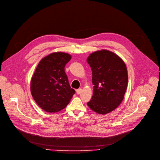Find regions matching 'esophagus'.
I'll return each mask as SVG.
<instances>
[{"label": "esophagus", "mask_w": 160, "mask_h": 160, "mask_svg": "<svg viewBox=\"0 0 160 160\" xmlns=\"http://www.w3.org/2000/svg\"><path fill=\"white\" fill-rule=\"evenodd\" d=\"M76 92H77L78 94H80L82 92V89L81 88H79L77 90H76Z\"/></svg>", "instance_id": "esophagus-1"}]
</instances>
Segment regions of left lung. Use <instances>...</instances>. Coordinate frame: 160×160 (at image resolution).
<instances>
[{
    "instance_id": "left-lung-1",
    "label": "left lung",
    "mask_w": 160,
    "mask_h": 160,
    "mask_svg": "<svg viewBox=\"0 0 160 160\" xmlns=\"http://www.w3.org/2000/svg\"><path fill=\"white\" fill-rule=\"evenodd\" d=\"M92 73L93 95L87 103L93 111L105 115L122 102L128 86L127 68L120 57L110 51L94 52L87 58Z\"/></svg>"
}]
</instances>
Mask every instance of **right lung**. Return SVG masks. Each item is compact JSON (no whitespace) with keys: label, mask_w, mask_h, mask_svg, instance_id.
<instances>
[{"label":"right lung","mask_w":160,"mask_h":160,"mask_svg":"<svg viewBox=\"0 0 160 160\" xmlns=\"http://www.w3.org/2000/svg\"><path fill=\"white\" fill-rule=\"evenodd\" d=\"M72 57L57 52L43 58L37 66L30 82V91L36 103L48 112H56L69 103L75 90L64 72Z\"/></svg>","instance_id":"right-lung-1"}]
</instances>
